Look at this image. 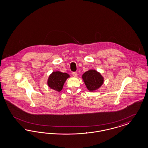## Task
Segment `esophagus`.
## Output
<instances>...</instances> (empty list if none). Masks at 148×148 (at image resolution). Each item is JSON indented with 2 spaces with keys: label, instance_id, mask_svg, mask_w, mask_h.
Here are the masks:
<instances>
[{
  "label": "esophagus",
  "instance_id": "esophagus-1",
  "mask_svg": "<svg viewBox=\"0 0 148 148\" xmlns=\"http://www.w3.org/2000/svg\"><path fill=\"white\" fill-rule=\"evenodd\" d=\"M72 74H73V76L74 77H77V72H73V73H72Z\"/></svg>",
  "mask_w": 148,
  "mask_h": 148
}]
</instances>
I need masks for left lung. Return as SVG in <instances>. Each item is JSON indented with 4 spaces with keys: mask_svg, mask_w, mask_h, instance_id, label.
<instances>
[{
    "mask_svg": "<svg viewBox=\"0 0 148 148\" xmlns=\"http://www.w3.org/2000/svg\"><path fill=\"white\" fill-rule=\"evenodd\" d=\"M82 79L87 90L91 92L98 90L104 81L102 74L95 69H89L84 73L82 75Z\"/></svg>",
    "mask_w": 148,
    "mask_h": 148,
    "instance_id": "left-lung-1",
    "label": "left lung"
}]
</instances>
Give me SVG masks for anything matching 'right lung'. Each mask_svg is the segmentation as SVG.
<instances>
[{
    "mask_svg": "<svg viewBox=\"0 0 148 148\" xmlns=\"http://www.w3.org/2000/svg\"><path fill=\"white\" fill-rule=\"evenodd\" d=\"M69 77H70V75L66 73H62L58 71H53L49 76L47 84L51 89L60 92L62 90L66 79Z\"/></svg>",
    "mask_w": 148,
    "mask_h": 148,
    "instance_id": "obj_1",
    "label": "right lung"
}]
</instances>
